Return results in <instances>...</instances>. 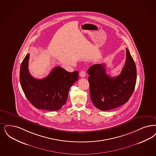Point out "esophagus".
<instances>
[{"label":"esophagus","instance_id":"esophagus-1","mask_svg":"<svg viewBox=\"0 0 156 156\" xmlns=\"http://www.w3.org/2000/svg\"><path fill=\"white\" fill-rule=\"evenodd\" d=\"M85 75H86V73H85V71H83V70H82V71H81V72L80 73V76L82 77V78L85 77Z\"/></svg>","mask_w":156,"mask_h":156}]
</instances>
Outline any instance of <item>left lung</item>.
Returning a JSON list of instances; mask_svg holds the SVG:
<instances>
[{
    "label": "left lung",
    "mask_w": 156,
    "mask_h": 156,
    "mask_svg": "<svg viewBox=\"0 0 156 156\" xmlns=\"http://www.w3.org/2000/svg\"><path fill=\"white\" fill-rule=\"evenodd\" d=\"M120 74L111 77L106 65L94 64L87 70L90 96L94 106L102 111L112 110L126 103L133 94L136 82V67L129 50Z\"/></svg>",
    "instance_id": "left-lung-1"
}]
</instances>
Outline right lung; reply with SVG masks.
<instances>
[{
	"label": "right lung",
	"instance_id": "right-lung-1",
	"mask_svg": "<svg viewBox=\"0 0 156 156\" xmlns=\"http://www.w3.org/2000/svg\"><path fill=\"white\" fill-rule=\"evenodd\" d=\"M30 54L21 63L20 81L25 96L38 109L57 111L66 104L69 89L78 80V71L69 73L61 67L53 69L44 79L34 78L28 70Z\"/></svg>",
	"mask_w": 156,
	"mask_h": 156
}]
</instances>
